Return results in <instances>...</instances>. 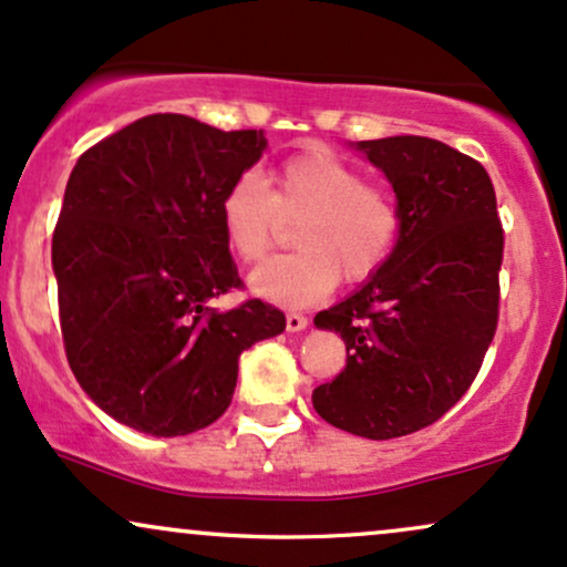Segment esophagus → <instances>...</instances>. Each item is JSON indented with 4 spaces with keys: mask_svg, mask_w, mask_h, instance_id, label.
Returning <instances> with one entry per match:
<instances>
[{
    "mask_svg": "<svg viewBox=\"0 0 567 567\" xmlns=\"http://www.w3.org/2000/svg\"><path fill=\"white\" fill-rule=\"evenodd\" d=\"M305 327H308V316H302V313L286 316V329H289V332H302Z\"/></svg>",
    "mask_w": 567,
    "mask_h": 567,
    "instance_id": "1",
    "label": "esophagus"
}]
</instances>
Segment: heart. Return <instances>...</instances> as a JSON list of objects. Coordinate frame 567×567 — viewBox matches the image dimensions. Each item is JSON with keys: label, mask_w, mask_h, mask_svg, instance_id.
<instances>
[{"label": "heart", "mask_w": 567, "mask_h": 567, "mask_svg": "<svg viewBox=\"0 0 567 567\" xmlns=\"http://www.w3.org/2000/svg\"><path fill=\"white\" fill-rule=\"evenodd\" d=\"M286 221H300V251L272 259L251 276V289L278 305H310L340 284H361L391 259L402 235V206L393 189L367 179L359 163L329 146L286 157L272 189L244 171L219 200V225L238 259L257 265L281 240Z\"/></svg>", "instance_id": "1"}]
</instances>
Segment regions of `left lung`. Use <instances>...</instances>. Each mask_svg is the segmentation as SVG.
I'll use <instances>...</instances> for the list:
<instances>
[{"instance_id": "left-lung-1", "label": "left lung", "mask_w": 567, "mask_h": 567, "mask_svg": "<svg viewBox=\"0 0 567 567\" xmlns=\"http://www.w3.org/2000/svg\"><path fill=\"white\" fill-rule=\"evenodd\" d=\"M355 146L393 184L402 235L355 295L316 316L348 361L313 406L348 434L396 439L436 423L474 383L498 327L504 227L474 157L425 136Z\"/></svg>"}]
</instances>
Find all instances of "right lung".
Instances as JSON below:
<instances>
[{"instance_id":"obj_1","label":"right lung","mask_w":567,"mask_h":567,"mask_svg":"<svg viewBox=\"0 0 567 567\" xmlns=\"http://www.w3.org/2000/svg\"><path fill=\"white\" fill-rule=\"evenodd\" d=\"M262 131H219L150 114L82 152L53 233L69 367L106 415L152 436L206 429L233 402L238 359L281 334L244 289L219 225L235 176L262 157Z\"/></svg>"}]
</instances>
